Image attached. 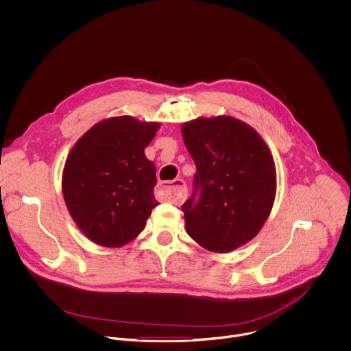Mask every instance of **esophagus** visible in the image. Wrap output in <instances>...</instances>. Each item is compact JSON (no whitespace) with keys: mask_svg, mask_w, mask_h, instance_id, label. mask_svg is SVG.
<instances>
[{"mask_svg":"<svg viewBox=\"0 0 351 351\" xmlns=\"http://www.w3.org/2000/svg\"><path fill=\"white\" fill-rule=\"evenodd\" d=\"M162 191L176 205L183 204L186 199V195H187L186 183L182 179H175L171 182V184L162 186Z\"/></svg>","mask_w":351,"mask_h":351,"instance_id":"obj_1","label":"esophagus"}]
</instances>
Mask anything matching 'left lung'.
<instances>
[{"label": "left lung", "mask_w": 351, "mask_h": 351, "mask_svg": "<svg viewBox=\"0 0 351 351\" xmlns=\"http://www.w3.org/2000/svg\"><path fill=\"white\" fill-rule=\"evenodd\" d=\"M197 173L183 204L187 234L202 247L228 253L252 241L276 195L272 154L249 124L231 116L198 117L182 125Z\"/></svg>", "instance_id": "obj_1"}]
</instances>
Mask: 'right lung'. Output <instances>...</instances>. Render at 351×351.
Segmentation results:
<instances>
[{
	"label": "right lung",
	"instance_id": "right-lung-1",
	"mask_svg": "<svg viewBox=\"0 0 351 351\" xmlns=\"http://www.w3.org/2000/svg\"><path fill=\"white\" fill-rule=\"evenodd\" d=\"M158 128V123L131 116L110 117L93 125L69 152L62 172L64 201L94 243L127 245L158 205L153 194L156 167L143 152Z\"/></svg>",
	"mask_w": 351,
	"mask_h": 351
}]
</instances>
